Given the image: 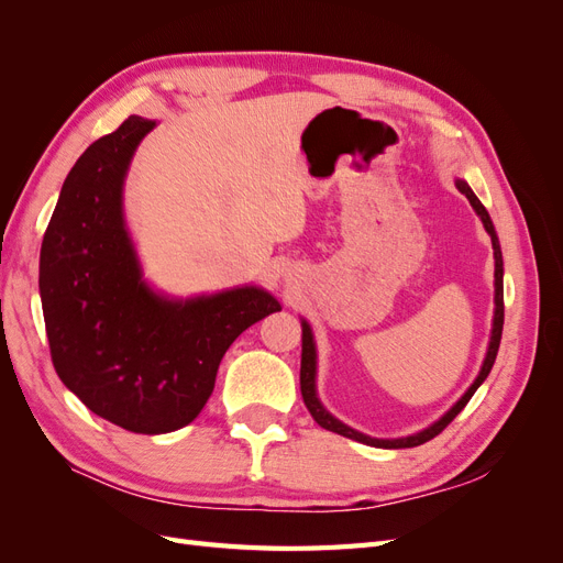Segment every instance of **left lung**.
I'll return each mask as SVG.
<instances>
[{
    "instance_id": "8db88e82",
    "label": "left lung",
    "mask_w": 563,
    "mask_h": 563,
    "mask_svg": "<svg viewBox=\"0 0 563 563\" xmlns=\"http://www.w3.org/2000/svg\"><path fill=\"white\" fill-rule=\"evenodd\" d=\"M455 187L460 192H463L472 209L476 211V216L482 218V223L486 228V232L490 234V244H493V258H496V298H493V302H496V310H493V329H490V340H488V350H486V356H484V364H482V371L479 376L474 378V383L467 387V391L463 397H460L449 411L441 416L439 420H434L430 428H424L416 434H408V437H397V439H378V437H368L364 432H356L352 430L350 424L340 422L335 416H331L327 408H323V404L319 401L317 397V345H314V333L310 329V323L300 319V327H302V354H300V391H302V401L305 406H308V411L312 413V418L317 420V424H321L323 430L329 432H335V434H343L347 439H354L360 441V444H366V446H376V449H413V446H420L424 444V441L434 439L441 430L446 428V424L463 411V408L467 406V401L472 399V395L476 389H479V385L488 378V373L493 368V364H496V354H498V347H500V335H503V321H505V302H503V251H500V242H498V234H496V228H493V220L488 216V211L484 209V203L476 199V195L472 192V187L463 180V178H455Z\"/></svg>"
}]
</instances>
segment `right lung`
<instances>
[{"label": "right lung", "instance_id": "add662e5", "mask_svg": "<svg viewBox=\"0 0 563 563\" xmlns=\"http://www.w3.org/2000/svg\"><path fill=\"white\" fill-rule=\"evenodd\" d=\"M155 126L133 114L87 147L60 187L40 253L58 378L89 411L139 434L190 424L236 335L282 310L261 286L183 300L143 279L124 218V180Z\"/></svg>", "mask_w": 563, "mask_h": 563}]
</instances>
